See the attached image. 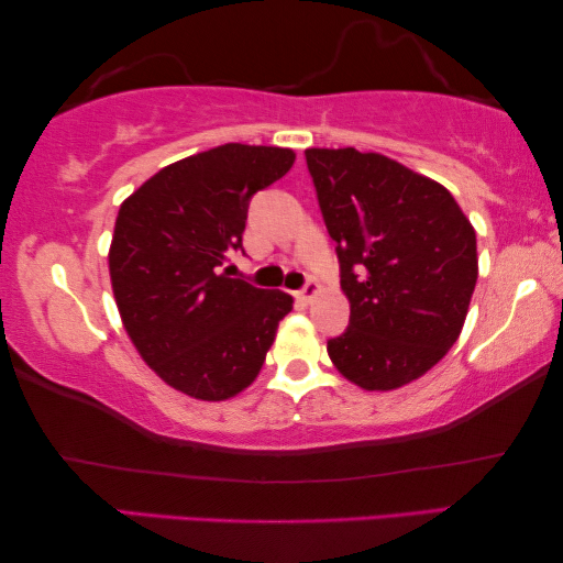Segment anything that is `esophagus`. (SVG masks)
Segmentation results:
<instances>
[{"label": "esophagus", "mask_w": 563, "mask_h": 563, "mask_svg": "<svg viewBox=\"0 0 563 563\" xmlns=\"http://www.w3.org/2000/svg\"><path fill=\"white\" fill-rule=\"evenodd\" d=\"M321 291V287H319V282H314V279H309L307 282V287H303L301 291H299V297L303 299V301H314L317 299V294Z\"/></svg>", "instance_id": "1"}]
</instances>
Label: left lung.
I'll use <instances>...</instances> for the list:
<instances>
[{
	"label": "left lung",
	"mask_w": 563,
	"mask_h": 563,
	"mask_svg": "<svg viewBox=\"0 0 563 563\" xmlns=\"http://www.w3.org/2000/svg\"><path fill=\"white\" fill-rule=\"evenodd\" d=\"M342 266L349 327L329 339L339 374L391 391L437 366L476 287V232L439 181L376 152L307 150Z\"/></svg>",
	"instance_id": "left-lung-1"
}]
</instances>
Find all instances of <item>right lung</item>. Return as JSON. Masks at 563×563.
<instances>
[{
  "instance_id": "obj_1",
  "label": "right lung",
  "mask_w": 563,
  "mask_h": 563,
  "mask_svg": "<svg viewBox=\"0 0 563 563\" xmlns=\"http://www.w3.org/2000/svg\"><path fill=\"white\" fill-rule=\"evenodd\" d=\"M282 146L221 144L146 179L119 207L109 276L136 352L162 382L224 401L262 372L294 299L232 279L249 199L291 169Z\"/></svg>"
}]
</instances>
